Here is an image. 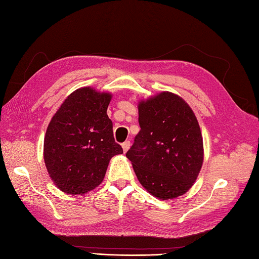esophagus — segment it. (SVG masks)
<instances>
[{"label":"esophagus","mask_w":259,"mask_h":259,"mask_svg":"<svg viewBox=\"0 0 259 259\" xmlns=\"http://www.w3.org/2000/svg\"><path fill=\"white\" fill-rule=\"evenodd\" d=\"M129 148H130V141L126 140V141H124L123 144H122V149H123L124 152H126V151L129 150Z\"/></svg>","instance_id":"1"}]
</instances>
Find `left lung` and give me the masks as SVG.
I'll return each instance as SVG.
<instances>
[{
  "mask_svg": "<svg viewBox=\"0 0 259 259\" xmlns=\"http://www.w3.org/2000/svg\"><path fill=\"white\" fill-rule=\"evenodd\" d=\"M141 130L125 153L142 187L160 200L186 194L203 162L196 115L183 98L162 91L138 103Z\"/></svg>",
  "mask_w": 259,
  "mask_h": 259,
  "instance_id": "8db88e82",
  "label": "left lung"
}]
</instances>
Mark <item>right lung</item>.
I'll use <instances>...</instances> for the list:
<instances>
[{"label":"right lung","mask_w":259,"mask_h":259,"mask_svg":"<svg viewBox=\"0 0 259 259\" xmlns=\"http://www.w3.org/2000/svg\"><path fill=\"white\" fill-rule=\"evenodd\" d=\"M112 95L76 89L48 125L43 158L51 180L69 195H83L102 183L110 159L123 153L113 138L107 109Z\"/></svg>","instance_id":"right-lung-1"}]
</instances>
